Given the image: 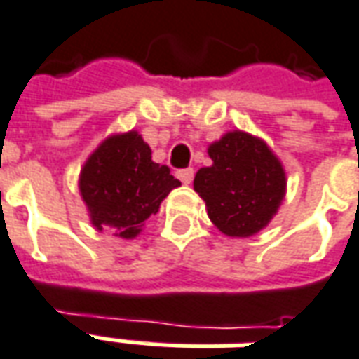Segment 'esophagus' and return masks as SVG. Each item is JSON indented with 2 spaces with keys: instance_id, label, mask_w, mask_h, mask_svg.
<instances>
[{
  "instance_id": "1",
  "label": "esophagus",
  "mask_w": 359,
  "mask_h": 359,
  "mask_svg": "<svg viewBox=\"0 0 359 359\" xmlns=\"http://www.w3.org/2000/svg\"><path fill=\"white\" fill-rule=\"evenodd\" d=\"M177 177L182 184H190L192 180H194V171L192 169H182V171L177 172Z\"/></svg>"
}]
</instances>
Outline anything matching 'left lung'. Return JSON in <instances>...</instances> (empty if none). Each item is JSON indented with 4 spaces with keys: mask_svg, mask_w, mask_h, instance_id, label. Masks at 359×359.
Here are the masks:
<instances>
[{
    "mask_svg": "<svg viewBox=\"0 0 359 359\" xmlns=\"http://www.w3.org/2000/svg\"><path fill=\"white\" fill-rule=\"evenodd\" d=\"M213 163L194 177L211 223L231 238H248L269 225L286 196V171L259 136L229 130L208 146Z\"/></svg>",
    "mask_w": 359,
    "mask_h": 359,
    "instance_id": "obj_1",
    "label": "left lung"
}]
</instances>
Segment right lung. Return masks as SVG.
I'll return each instance as SVG.
<instances>
[{
    "instance_id": "1",
    "label": "right lung",
    "mask_w": 359,
    "mask_h": 359,
    "mask_svg": "<svg viewBox=\"0 0 359 359\" xmlns=\"http://www.w3.org/2000/svg\"><path fill=\"white\" fill-rule=\"evenodd\" d=\"M180 182L169 167L151 159L138 130L115 133L88 156L81 169L79 190L95 231H109L133 241Z\"/></svg>"
}]
</instances>
